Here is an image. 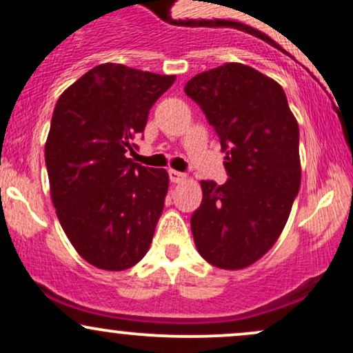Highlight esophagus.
<instances>
[{"instance_id":"1","label":"esophagus","mask_w":353,"mask_h":353,"mask_svg":"<svg viewBox=\"0 0 353 353\" xmlns=\"http://www.w3.org/2000/svg\"><path fill=\"white\" fill-rule=\"evenodd\" d=\"M185 177H188V176H185L184 172L169 169V179H171V182H174V184H181V182L185 181Z\"/></svg>"}]
</instances>
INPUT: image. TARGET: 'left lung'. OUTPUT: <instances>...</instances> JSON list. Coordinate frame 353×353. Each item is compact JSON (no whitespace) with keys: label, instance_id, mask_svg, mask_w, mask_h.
Here are the masks:
<instances>
[{"label":"left lung","instance_id":"8db88e82","mask_svg":"<svg viewBox=\"0 0 353 353\" xmlns=\"http://www.w3.org/2000/svg\"><path fill=\"white\" fill-rule=\"evenodd\" d=\"M184 91L219 136L229 174L222 185L201 181L194 242L209 264L245 269L275 244L301 188L297 119L281 84L241 63L201 72Z\"/></svg>","mask_w":353,"mask_h":353}]
</instances>
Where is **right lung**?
Here are the masks:
<instances>
[{
	"instance_id": "1",
	"label": "right lung",
	"mask_w": 353,
	"mask_h": 353,
	"mask_svg": "<svg viewBox=\"0 0 353 353\" xmlns=\"http://www.w3.org/2000/svg\"><path fill=\"white\" fill-rule=\"evenodd\" d=\"M174 81L104 63L56 103L44 148L51 199L72 247L98 269H129L151 245L169 176L132 163L128 152Z\"/></svg>"
}]
</instances>
